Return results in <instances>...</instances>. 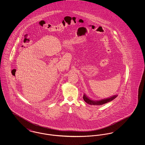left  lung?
Wrapping results in <instances>:
<instances>
[{
    "label": "left lung",
    "instance_id": "left-lung-1",
    "mask_svg": "<svg viewBox=\"0 0 145 145\" xmlns=\"http://www.w3.org/2000/svg\"><path fill=\"white\" fill-rule=\"evenodd\" d=\"M117 95H115L114 96L111 97L110 98H108L105 99H102L101 101H94L93 100H91L89 99L88 97L86 96L85 95L83 96V99L84 100V101L90 105H102L108 102H109L111 101H112L113 99H114L116 97H117Z\"/></svg>",
    "mask_w": 145,
    "mask_h": 145
}]
</instances>
